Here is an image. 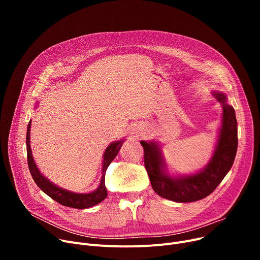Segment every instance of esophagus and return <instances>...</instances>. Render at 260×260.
Returning a JSON list of instances; mask_svg holds the SVG:
<instances>
[{
	"label": "esophagus",
	"mask_w": 260,
	"mask_h": 260,
	"mask_svg": "<svg viewBox=\"0 0 260 260\" xmlns=\"http://www.w3.org/2000/svg\"><path fill=\"white\" fill-rule=\"evenodd\" d=\"M139 132H140V127H135V128H134V131H133V134H135V135H138V134H139Z\"/></svg>",
	"instance_id": "esophagus-1"
}]
</instances>
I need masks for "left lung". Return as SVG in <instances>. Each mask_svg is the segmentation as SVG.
<instances>
[{"mask_svg": "<svg viewBox=\"0 0 260 260\" xmlns=\"http://www.w3.org/2000/svg\"><path fill=\"white\" fill-rule=\"evenodd\" d=\"M222 106L221 126L214 153L208 165L189 175L172 176L163 159L157 141H141L144 149V166L153 189L160 196L175 202H193L206 198L220 184L234 163L237 152V120L233 106L228 104L226 95L212 91Z\"/></svg>", "mask_w": 260, "mask_h": 260, "instance_id": "8db88e82", "label": "left lung"}]
</instances>
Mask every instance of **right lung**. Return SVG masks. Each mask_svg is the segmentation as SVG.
<instances>
[{
	"mask_svg": "<svg viewBox=\"0 0 260 260\" xmlns=\"http://www.w3.org/2000/svg\"><path fill=\"white\" fill-rule=\"evenodd\" d=\"M30 126H31V120L28 123V126H27V134H26L27 161H28L29 172L32 176L35 182L46 195H48L51 199L56 200L57 202H59L64 207L81 209V210L91 208V207L95 206V204L100 203L101 201H103L106 198L107 190L105 187V173H106L108 166L111 165L112 161L118 155V152L120 151L123 142H124V139L115 141L106 147L105 152L103 154L102 177H101L99 186L90 193H86V194L74 193V192H71V190L64 189V188L56 185L54 183H52L39 171L36 162L34 160L31 148H30Z\"/></svg>",
	"mask_w": 260,
	"mask_h": 260,
	"instance_id": "add662e5",
	"label": "right lung"
}]
</instances>
